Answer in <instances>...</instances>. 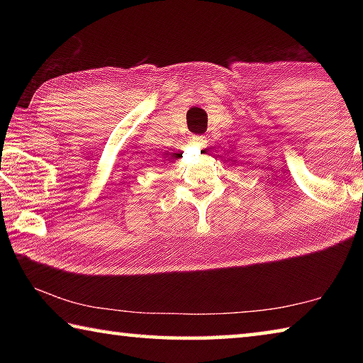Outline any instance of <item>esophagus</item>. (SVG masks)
<instances>
[{"label":"esophagus","instance_id":"34e87169","mask_svg":"<svg viewBox=\"0 0 363 363\" xmlns=\"http://www.w3.org/2000/svg\"><path fill=\"white\" fill-rule=\"evenodd\" d=\"M192 143L199 144L200 147H205L206 145V138L201 136V134H196V136H192Z\"/></svg>","mask_w":363,"mask_h":363}]
</instances>
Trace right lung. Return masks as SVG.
<instances>
[{
	"instance_id": "obj_1",
	"label": "right lung",
	"mask_w": 363,
	"mask_h": 363,
	"mask_svg": "<svg viewBox=\"0 0 363 363\" xmlns=\"http://www.w3.org/2000/svg\"><path fill=\"white\" fill-rule=\"evenodd\" d=\"M182 157V153H173V152H164L163 153V157H162V160H160V162H162L163 164H168V163H173V162H176L177 158H181Z\"/></svg>"
}]
</instances>
